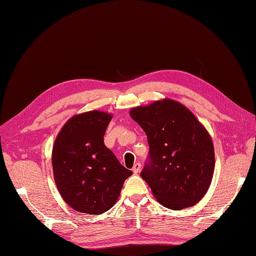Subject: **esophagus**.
Returning <instances> with one entry per match:
<instances>
[{
  "mask_svg": "<svg viewBox=\"0 0 256 256\" xmlns=\"http://www.w3.org/2000/svg\"><path fill=\"white\" fill-rule=\"evenodd\" d=\"M140 168H141V164H140L139 162L135 164L134 166H133V172H134V174H138L139 171H140Z\"/></svg>",
  "mask_w": 256,
  "mask_h": 256,
  "instance_id": "34e87169",
  "label": "esophagus"
}]
</instances>
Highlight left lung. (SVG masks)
<instances>
[{
	"label": "left lung",
	"mask_w": 256,
	"mask_h": 256,
	"mask_svg": "<svg viewBox=\"0 0 256 256\" xmlns=\"http://www.w3.org/2000/svg\"><path fill=\"white\" fill-rule=\"evenodd\" d=\"M130 116L148 137L150 164L140 175L157 202L175 211L200 202L215 166L212 138L202 122L170 98L133 108Z\"/></svg>",
	"instance_id": "left-lung-1"
}]
</instances>
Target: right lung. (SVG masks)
Masks as SVG:
<instances>
[{
  "label": "right lung",
  "mask_w": 256,
  "mask_h": 256,
  "mask_svg": "<svg viewBox=\"0 0 256 256\" xmlns=\"http://www.w3.org/2000/svg\"><path fill=\"white\" fill-rule=\"evenodd\" d=\"M112 118V114L96 110L78 114L66 121L56 137L54 179L63 200L74 211L92 215L106 212L133 174L104 144Z\"/></svg>",
  "instance_id": "1"
}]
</instances>
